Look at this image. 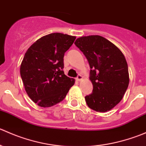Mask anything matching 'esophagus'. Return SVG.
<instances>
[{
    "label": "esophagus",
    "mask_w": 146,
    "mask_h": 146,
    "mask_svg": "<svg viewBox=\"0 0 146 146\" xmlns=\"http://www.w3.org/2000/svg\"><path fill=\"white\" fill-rule=\"evenodd\" d=\"M82 79V76H81V75H78V77L76 78V80H77V81H80Z\"/></svg>",
    "instance_id": "esophagus-1"
}]
</instances>
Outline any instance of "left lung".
<instances>
[{"instance_id":"1","label":"left lung","mask_w":146,"mask_h":146,"mask_svg":"<svg viewBox=\"0 0 146 146\" xmlns=\"http://www.w3.org/2000/svg\"><path fill=\"white\" fill-rule=\"evenodd\" d=\"M75 44L90 67L92 92L85 97L88 107L100 112L114 108L123 98L129 83L128 64L117 46L99 35L78 38Z\"/></svg>"}]
</instances>
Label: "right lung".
I'll return each instance as SVG.
<instances>
[{
  "instance_id": "add662e5",
  "label": "right lung",
  "mask_w": 146,
  "mask_h": 146,
  "mask_svg": "<svg viewBox=\"0 0 146 146\" xmlns=\"http://www.w3.org/2000/svg\"><path fill=\"white\" fill-rule=\"evenodd\" d=\"M76 36L51 33L36 40L26 51L20 65V76L31 100L42 107L64 100L75 80L64 74V54Z\"/></svg>"
}]
</instances>
